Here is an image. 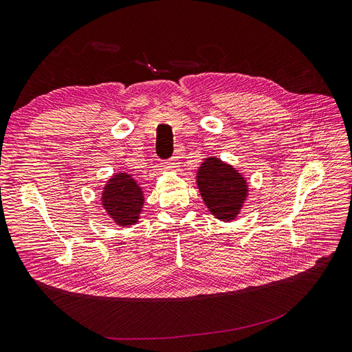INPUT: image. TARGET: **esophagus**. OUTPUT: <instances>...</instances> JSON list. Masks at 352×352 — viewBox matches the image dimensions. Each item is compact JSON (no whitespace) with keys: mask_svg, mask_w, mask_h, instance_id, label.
<instances>
[{"mask_svg":"<svg viewBox=\"0 0 352 352\" xmlns=\"http://www.w3.org/2000/svg\"><path fill=\"white\" fill-rule=\"evenodd\" d=\"M165 168L166 169H171V171H177V169H178V160L175 158V156H173V158L171 160H168L166 162H165Z\"/></svg>","mask_w":352,"mask_h":352,"instance_id":"esophagus-1","label":"esophagus"}]
</instances>
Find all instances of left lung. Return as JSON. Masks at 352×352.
<instances>
[{"label": "left lung", "mask_w": 352, "mask_h": 352, "mask_svg": "<svg viewBox=\"0 0 352 352\" xmlns=\"http://www.w3.org/2000/svg\"><path fill=\"white\" fill-rule=\"evenodd\" d=\"M196 179L209 212L222 222L235 220L250 191L238 169L216 156H209L201 162Z\"/></svg>", "instance_id": "8db88e82"}]
</instances>
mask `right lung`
<instances>
[{
    "label": "right lung",
    "mask_w": 352,
    "mask_h": 352,
    "mask_svg": "<svg viewBox=\"0 0 352 352\" xmlns=\"http://www.w3.org/2000/svg\"><path fill=\"white\" fill-rule=\"evenodd\" d=\"M145 203L142 187L127 173H117L107 179L101 192V204L114 222L129 228L139 222L142 207Z\"/></svg>",
    "instance_id": "right-lung-1"
}]
</instances>
